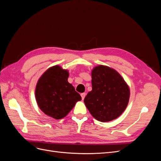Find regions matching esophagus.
Listing matches in <instances>:
<instances>
[{
    "instance_id": "34e87169",
    "label": "esophagus",
    "mask_w": 161,
    "mask_h": 161,
    "mask_svg": "<svg viewBox=\"0 0 161 161\" xmlns=\"http://www.w3.org/2000/svg\"><path fill=\"white\" fill-rule=\"evenodd\" d=\"M80 96L82 97V99H84L85 96H86V93H85V92H82V93L80 94Z\"/></svg>"
}]
</instances>
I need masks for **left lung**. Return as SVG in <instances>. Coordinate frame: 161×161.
<instances>
[{"label":"left lung","instance_id":"obj_1","mask_svg":"<svg viewBox=\"0 0 161 161\" xmlns=\"http://www.w3.org/2000/svg\"><path fill=\"white\" fill-rule=\"evenodd\" d=\"M91 75L92 91L84 99L87 109L102 122L118 118L128 103V86L118 72L108 66L94 68Z\"/></svg>","mask_w":161,"mask_h":161}]
</instances>
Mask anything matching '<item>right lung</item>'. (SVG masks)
Instances as JSON below:
<instances>
[{
	"instance_id": "add662e5",
	"label": "right lung",
	"mask_w": 161,
	"mask_h": 161,
	"mask_svg": "<svg viewBox=\"0 0 161 161\" xmlns=\"http://www.w3.org/2000/svg\"><path fill=\"white\" fill-rule=\"evenodd\" d=\"M69 72L59 66L47 69L39 79L36 97L39 108L46 115L60 119L81 100L79 92L68 82Z\"/></svg>"
}]
</instances>
